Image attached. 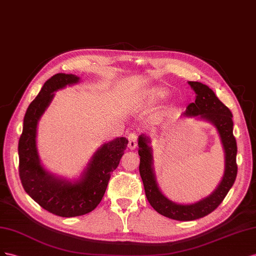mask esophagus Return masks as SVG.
Returning a JSON list of instances; mask_svg holds the SVG:
<instances>
[{
	"label": "esophagus",
	"mask_w": 256,
	"mask_h": 256,
	"mask_svg": "<svg viewBox=\"0 0 256 256\" xmlns=\"http://www.w3.org/2000/svg\"><path fill=\"white\" fill-rule=\"evenodd\" d=\"M137 147V136L135 133L128 135V148L130 150H134Z\"/></svg>",
	"instance_id": "obj_1"
}]
</instances>
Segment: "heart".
<instances>
[{
    "label": "heart",
    "mask_w": 256,
    "mask_h": 256,
    "mask_svg": "<svg viewBox=\"0 0 256 256\" xmlns=\"http://www.w3.org/2000/svg\"><path fill=\"white\" fill-rule=\"evenodd\" d=\"M170 96V89L162 86H154L144 91V98L151 103H160L167 100Z\"/></svg>",
    "instance_id": "heart-1"
}]
</instances>
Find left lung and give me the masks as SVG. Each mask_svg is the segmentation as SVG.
Instances as JSON below:
<instances>
[{
    "instance_id": "left-lung-1",
    "label": "left lung",
    "mask_w": 256,
    "mask_h": 256,
    "mask_svg": "<svg viewBox=\"0 0 256 256\" xmlns=\"http://www.w3.org/2000/svg\"><path fill=\"white\" fill-rule=\"evenodd\" d=\"M188 84L196 94L195 102L188 104L182 114L212 124L220 136L224 151V174L214 191L192 204H177L167 198L156 181L151 138L146 134L138 137L140 172L147 200L160 214L177 221H193L212 212L228 195L237 176V144L232 134L234 123L230 110L208 86L198 82H188Z\"/></svg>"
}]
</instances>
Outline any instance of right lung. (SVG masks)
<instances>
[{
    "label": "right lung",
    "instance_id": "1",
    "mask_svg": "<svg viewBox=\"0 0 256 256\" xmlns=\"http://www.w3.org/2000/svg\"><path fill=\"white\" fill-rule=\"evenodd\" d=\"M79 82L80 77L76 75L59 72L44 84L26 109L18 144L19 176L24 191L40 207L63 218L84 216L98 207L128 144L126 137L104 142L75 179L52 174L42 165L36 142L38 122L52 102L54 92Z\"/></svg>",
    "mask_w": 256,
    "mask_h": 256
}]
</instances>
